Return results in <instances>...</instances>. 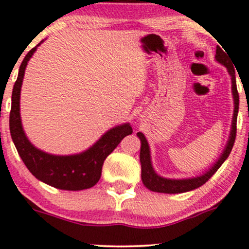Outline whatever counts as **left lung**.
Segmentation results:
<instances>
[{
  "label": "left lung",
  "instance_id": "8db88e82",
  "mask_svg": "<svg viewBox=\"0 0 249 249\" xmlns=\"http://www.w3.org/2000/svg\"><path fill=\"white\" fill-rule=\"evenodd\" d=\"M215 61L226 67L228 73L231 76V81H232V96L234 102V111H233V118H232V126H231L230 137H228L227 144L220 154L218 160L213 164V166L205 173L200 174V176L192 177V178H182V179H170L164 178V177L159 176L158 173L154 171L152 166V161H151V151L148 146L147 139L145 138L144 133L138 132L137 136L141 139V154H139V159H141L142 165V181L147 187L148 190L152 192L158 193H168V194H176V193H185L190 192V191L196 190L205 184L211 177L213 176L216 171L219 170L220 166L224 164L226 159L230 156L231 151L235 142L236 136V119H238L239 112V93L238 89H236V79H235V69L233 67V63L230 59V57L226 55V53L220 47H216L215 51Z\"/></svg>",
  "mask_w": 249,
  "mask_h": 249
}]
</instances>
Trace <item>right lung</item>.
<instances>
[{
	"label": "right lung",
	"instance_id": "obj_1",
	"mask_svg": "<svg viewBox=\"0 0 249 249\" xmlns=\"http://www.w3.org/2000/svg\"><path fill=\"white\" fill-rule=\"evenodd\" d=\"M43 42L44 41H41V43H38L25 55L19 67L18 76L11 95V111L9 117L11 139L25 166L37 179L59 190H87L95 186L98 182L102 176L104 160L124 137L132 133V127L130 123L117 125L107 131L88 150L70 156H57V154L44 152L31 144L22 126L19 98H21V88L25 68L34 53L37 50V47H39Z\"/></svg>",
	"mask_w": 249,
	"mask_h": 249
}]
</instances>
